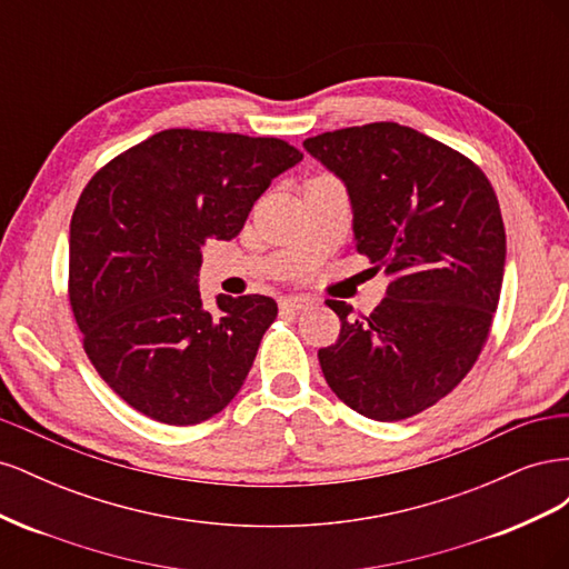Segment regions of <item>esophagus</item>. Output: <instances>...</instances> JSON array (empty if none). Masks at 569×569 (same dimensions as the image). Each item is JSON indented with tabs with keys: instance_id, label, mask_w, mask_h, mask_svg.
I'll use <instances>...</instances> for the list:
<instances>
[{
	"instance_id": "obj_1",
	"label": "esophagus",
	"mask_w": 569,
	"mask_h": 569,
	"mask_svg": "<svg viewBox=\"0 0 569 569\" xmlns=\"http://www.w3.org/2000/svg\"><path fill=\"white\" fill-rule=\"evenodd\" d=\"M308 306H313V301L306 299V297H284L280 301V308H282V311H287V313H299V311H303V308H308Z\"/></svg>"
}]
</instances>
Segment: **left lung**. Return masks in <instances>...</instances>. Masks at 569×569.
Wrapping results in <instances>:
<instances>
[{
  "instance_id": "obj_1",
  "label": "left lung",
  "mask_w": 569,
  "mask_h": 569,
  "mask_svg": "<svg viewBox=\"0 0 569 569\" xmlns=\"http://www.w3.org/2000/svg\"><path fill=\"white\" fill-rule=\"evenodd\" d=\"M303 149L347 187L353 247L389 274L368 318L327 301L341 332L318 351L325 380L370 420L418 416L460 385L491 330L506 268L493 187L462 153L399 123L322 132Z\"/></svg>"
}]
</instances>
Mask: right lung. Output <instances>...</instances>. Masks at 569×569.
<instances>
[{"mask_svg": "<svg viewBox=\"0 0 569 569\" xmlns=\"http://www.w3.org/2000/svg\"><path fill=\"white\" fill-rule=\"evenodd\" d=\"M303 153L274 137L173 128L120 153L82 189L68 234V295L82 347L120 399L199 425L242 389L270 297L199 291L201 249L237 237L256 199Z\"/></svg>", "mask_w": 569, "mask_h": 569, "instance_id": "1", "label": "right lung"}]
</instances>
